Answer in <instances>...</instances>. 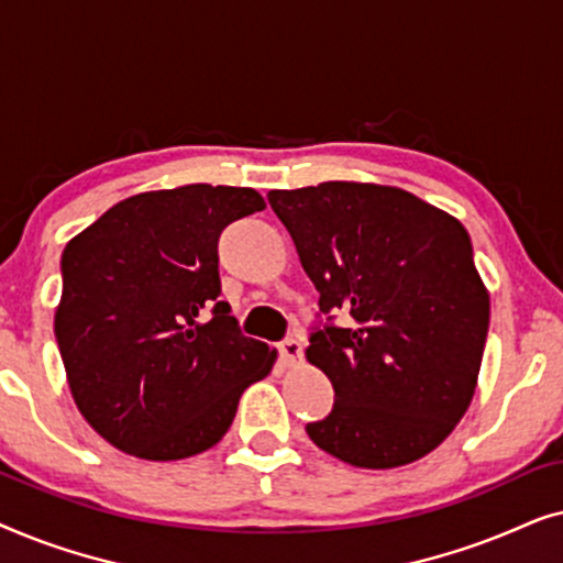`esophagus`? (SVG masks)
<instances>
[{
  "instance_id": "esophagus-1",
  "label": "esophagus",
  "mask_w": 563,
  "mask_h": 563,
  "mask_svg": "<svg viewBox=\"0 0 563 563\" xmlns=\"http://www.w3.org/2000/svg\"><path fill=\"white\" fill-rule=\"evenodd\" d=\"M279 353H282L284 364L295 366V364H299V361H302V356H305V345H302V341H299V338L289 335V338H284V341L279 343Z\"/></svg>"
}]
</instances>
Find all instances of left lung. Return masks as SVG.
I'll use <instances>...</instances> for the list:
<instances>
[{"label":"left lung","mask_w":563,"mask_h":563,"mask_svg":"<svg viewBox=\"0 0 563 563\" xmlns=\"http://www.w3.org/2000/svg\"><path fill=\"white\" fill-rule=\"evenodd\" d=\"M268 205L320 291L307 361L325 372L335 405L307 435L361 468L422 459L464 418L487 343L472 238L451 214L379 184L274 189ZM341 311L350 320L335 327Z\"/></svg>","instance_id":"obj_1"}]
</instances>
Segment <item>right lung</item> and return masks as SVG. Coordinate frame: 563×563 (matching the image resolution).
I'll return each instance as SVG.
<instances>
[{"label":"right lung","instance_id":"right-lung-1","mask_svg":"<svg viewBox=\"0 0 563 563\" xmlns=\"http://www.w3.org/2000/svg\"><path fill=\"white\" fill-rule=\"evenodd\" d=\"M264 207L253 189L189 184L122 199L68 241L56 341L76 407L114 449H212L272 372L276 351L241 333L218 272L222 230Z\"/></svg>","mask_w":563,"mask_h":563}]
</instances>
